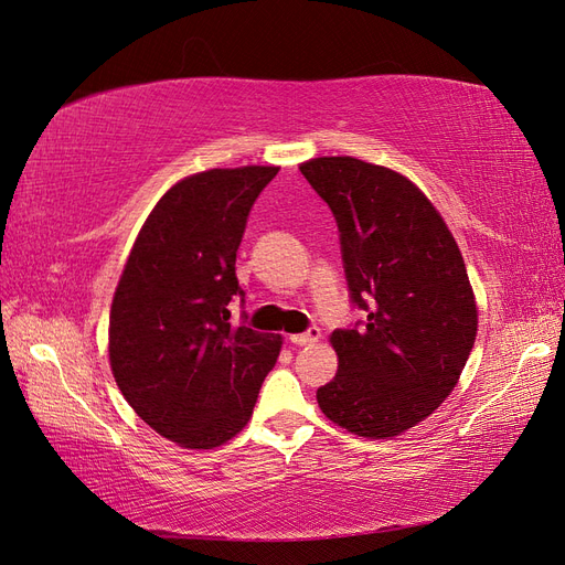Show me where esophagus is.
<instances>
[{"mask_svg":"<svg viewBox=\"0 0 565 565\" xmlns=\"http://www.w3.org/2000/svg\"><path fill=\"white\" fill-rule=\"evenodd\" d=\"M318 339H320V330L318 328H311L309 332H303V334H292V337H289V341H292L295 347H313Z\"/></svg>","mask_w":565,"mask_h":565,"instance_id":"34e87169","label":"esophagus"}]
</instances>
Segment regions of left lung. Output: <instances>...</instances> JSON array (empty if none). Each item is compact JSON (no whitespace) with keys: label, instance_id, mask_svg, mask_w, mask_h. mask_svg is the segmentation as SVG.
<instances>
[{"label":"left lung","instance_id":"left-lung-1","mask_svg":"<svg viewBox=\"0 0 565 565\" xmlns=\"http://www.w3.org/2000/svg\"><path fill=\"white\" fill-rule=\"evenodd\" d=\"M330 204L361 330H334L339 370L318 388L322 415L363 438H393L457 386L478 330L476 297L446 221L419 188L358 158L299 164Z\"/></svg>","mask_w":565,"mask_h":565}]
</instances>
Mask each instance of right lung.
Instances as JSON below:
<instances>
[{
	"label": "right lung",
	"instance_id": "add662e5",
	"mask_svg": "<svg viewBox=\"0 0 565 565\" xmlns=\"http://www.w3.org/2000/svg\"><path fill=\"white\" fill-rule=\"evenodd\" d=\"M280 167L207 169L177 181L136 235L115 287L113 377L150 429L212 450L241 434L282 337L231 324L228 303L254 200Z\"/></svg>",
	"mask_w": 565,
	"mask_h": 565
}]
</instances>
